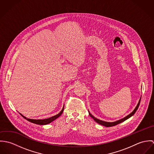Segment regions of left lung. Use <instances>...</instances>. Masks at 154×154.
Listing matches in <instances>:
<instances>
[{"mask_svg":"<svg viewBox=\"0 0 154 154\" xmlns=\"http://www.w3.org/2000/svg\"><path fill=\"white\" fill-rule=\"evenodd\" d=\"M140 99H141V97L140 98V100H139V102H138V103H137L136 107H135V109H134V110L132 111L131 113H130L129 115H128V116H126L125 117H124V118H123V119H120V120H117V121L114 122H105V121H103V120H99V119H97L96 117H95L94 116H93L90 113V112L88 111L89 114V116H90L97 123H98V124H100V125H103V126H106V127H111V126H116V125H118V124H119V123H122V122H123L126 120L127 119H129L130 117H132V116L134 115V114L136 112V111H137L138 107H139V106L140 102Z\"/></svg>","mask_w":154,"mask_h":154,"instance_id":"left-lung-1","label":"left lung"}]
</instances>
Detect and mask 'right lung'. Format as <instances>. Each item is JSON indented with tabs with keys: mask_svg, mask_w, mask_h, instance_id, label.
<instances>
[{
	"mask_svg": "<svg viewBox=\"0 0 154 154\" xmlns=\"http://www.w3.org/2000/svg\"><path fill=\"white\" fill-rule=\"evenodd\" d=\"M63 110H64V105H63L62 110H61V111L59 114H56V115H55L54 116H52V117H51L50 118L45 119H38V120H36V119H28L26 117H25L24 116H23L21 113H20V114L22 116L24 119H25L26 120H27L28 121H29V122H30L31 123H33L37 124V125H47V124H49V123H51L53 121H54V120H56V119L62 115V112L63 111Z\"/></svg>",
	"mask_w": 154,
	"mask_h": 154,
	"instance_id": "right-lung-1",
	"label": "right lung"
}]
</instances>
